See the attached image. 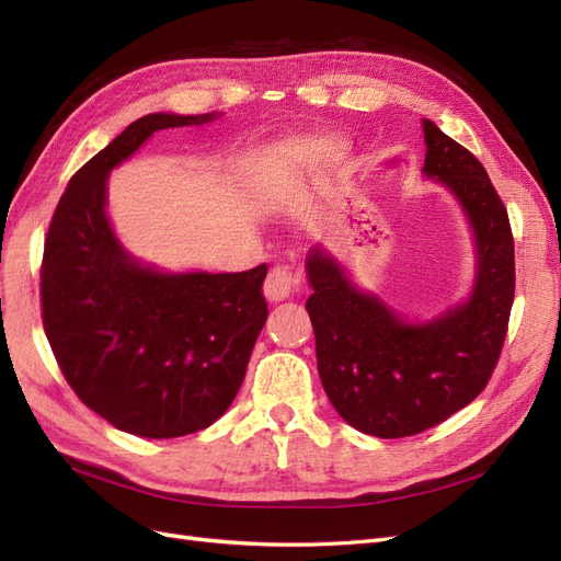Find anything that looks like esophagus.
Returning <instances> with one entry per match:
<instances>
[{
	"label": "esophagus",
	"mask_w": 561,
	"mask_h": 561,
	"mask_svg": "<svg viewBox=\"0 0 561 561\" xmlns=\"http://www.w3.org/2000/svg\"><path fill=\"white\" fill-rule=\"evenodd\" d=\"M301 283H304V276L299 268L289 264H278L268 272L264 280V295L268 301H283L293 297L295 293H299Z\"/></svg>",
	"instance_id": "esophagus-1"
}]
</instances>
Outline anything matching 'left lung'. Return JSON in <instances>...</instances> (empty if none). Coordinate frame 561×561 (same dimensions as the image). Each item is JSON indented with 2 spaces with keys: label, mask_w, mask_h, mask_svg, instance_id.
Returning a JSON list of instances; mask_svg holds the SVG:
<instances>
[{
  "label": "left lung",
  "mask_w": 561,
  "mask_h": 561,
  "mask_svg": "<svg viewBox=\"0 0 561 561\" xmlns=\"http://www.w3.org/2000/svg\"><path fill=\"white\" fill-rule=\"evenodd\" d=\"M424 173L448 185L476 231L473 295L432 322L409 324L364 295L343 268L313 248L306 301L316 332L322 388L339 415L378 438L432 430L465 409L492 378L515 297V245L508 210L471 150L424 121Z\"/></svg>",
  "instance_id": "obj_1"
}]
</instances>
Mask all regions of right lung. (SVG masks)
Listing matches in <instances>:
<instances>
[{"instance_id": "right-lung-1", "label": "right lung", "mask_w": 561, "mask_h": 561, "mask_svg": "<svg viewBox=\"0 0 561 561\" xmlns=\"http://www.w3.org/2000/svg\"><path fill=\"white\" fill-rule=\"evenodd\" d=\"M214 115L150 113L73 173L42 260L53 355L90 411L115 430L173 438L206 430L234 401L268 308L266 264L167 276L134 262L106 218V176L152 131Z\"/></svg>"}]
</instances>
